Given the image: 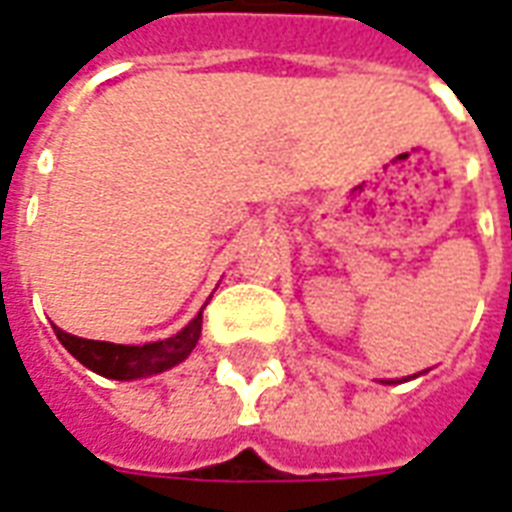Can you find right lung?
<instances>
[{
  "mask_svg": "<svg viewBox=\"0 0 512 512\" xmlns=\"http://www.w3.org/2000/svg\"><path fill=\"white\" fill-rule=\"evenodd\" d=\"M201 322L204 317L198 314L195 320L179 331L176 336H170L165 342L143 344V347H132V344H112V342H90V339H79L71 333L54 328L57 339L63 344L68 353L74 355L79 364H85L93 372H99L104 378L112 380H134L148 378L165 372L170 366L181 364L187 355L195 350L198 336H201Z\"/></svg>",
  "mask_w": 512,
  "mask_h": 512,
  "instance_id": "obj_1",
  "label": "right lung"
}]
</instances>
